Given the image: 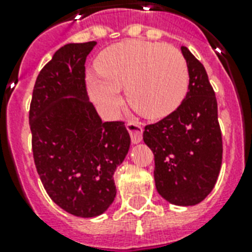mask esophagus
I'll return each instance as SVG.
<instances>
[{
    "mask_svg": "<svg viewBox=\"0 0 252 252\" xmlns=\"http://www.w3.org/2000/svg\"><path fill=\"white\" fill-rule=\"evenodd\" d=\"M126 129L129 132L130 134V140L133 144H138V142H141L142 140V126L140 123L137 122H129L126 124Z\"/></svg>",
    "mask_w": 252,
    "mask_h": 252,
    "instance_id": "34e87169",
    "label": "esophagus"
}]
</instances>
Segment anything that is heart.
Here are the masks:
<instances>
[{
  "label": "heart",
  "mask_w": 252,
  "mask_h": 252,
  "mask_svg": "<svg viewBox=\"0 0 252 252\" xmlns=\"http://www.w3.org/2000/svg\"><path fill=\"white\" fill-rule=\"evenodd\" d=\"M95 68L96 72L87 73V90L99 110L108 116L122 106L123 87L130 106L148 119L170 115L187 94V63L171 45L120 41L99 53Z\"/></svg>",
  "instance_id": "obj_1"
}]
</instances>
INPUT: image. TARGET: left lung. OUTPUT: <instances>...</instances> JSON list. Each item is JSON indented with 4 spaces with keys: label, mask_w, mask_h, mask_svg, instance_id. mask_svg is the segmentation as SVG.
<instances>
[{
    "label": "left lung",
    "mask_w": 252,
    "mask_h": 252,
    "mask_svg": "<svg viewBox=\"0 0 252 252\" xmlns=\"http://www.w3.org/2000/svg\"><path fill=\"white\" fill-rule=\"evenodd\" d=\"M189 74L188 91L174 112L144 130L154 154V180L168 203L188 207L215 187L222 163V136L217 100L204 65L182 47Z\"/></svg>",
    "instance_id": "left-lung-1"
}]
</instances>
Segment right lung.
<instances>
[{
	"instance_id": "add662e5",
	"label": "right lung",
	"mask_w": 252,
	"mask_h": 252,
	"mask_svg": "<svg viewBox=\"0 0 252 252\" xmlns=\"http://www.w3.org/2000/svg\"><path fill=\"white\" fill-rule=\"evenodd\" d=\"M95 44L69 43L55 52L37 76L29 116L45 191L61 209L85 219L115 200L114 174L130 145L124 123H103L87 96L85 61Z\"/></svg>"
}]
</instances>
